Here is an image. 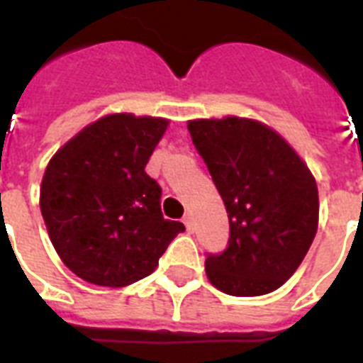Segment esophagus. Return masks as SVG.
I'll return each mask as SVG.
<instances>
[{"mask_svg": "<svg viewBox=\"0 0 363 363\" xmlns=\"http://www.w3.org/2000/svg\"><path fill=\"white\" fill-rule=\"evenodd\" d=\"M182 222H184V226H186L188 232L192 233L194 232V218H192V215L184 216V220H182Z\"/></svg>", "mask_w": 363, "mask_h": 363, "instance_id": "esophagus-1", "label": "esophagus"}]
</instances>
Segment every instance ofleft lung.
Wrapping results in <instances>:
<instances>
[{
	"label": "left lung",
	"mask_w": 363,
	"mask_h": 363,
	"mask_svg": "<svg viewBox=\"0 0 363 363\" xmlns=\"http://www.w3.org/2000/svg\"><path fill=\"white\" fill-rule=\"evenodd\" d=\"M194 147L226 205L230 241L207 254L220 292L264 296L294 275L318 228V188L307 164L269 125L250 118L188 122Z\"/></svg>",
	"instance_id": "1"
}]
</instances>
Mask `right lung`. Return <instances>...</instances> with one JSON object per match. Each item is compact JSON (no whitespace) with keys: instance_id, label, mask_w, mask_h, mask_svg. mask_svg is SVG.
Returning a JSON list of instances; mask_svg holds the SVG:
<instances>
[{"instance_id":"1","label":"right lung","mask_w":363,"mask_h":363,"mask_svg":"<svg viewBox=\"0 0 363 363\" xmlns=\"http://www.w3.org/2000/svg\"><path fill=\"white\" fill-rule=\"evenodd\" d=\"M169 121L115 113L82 128L48 162L41 215L56 252L77 277L121 288L158 267L184 224L165 220L162 188L145 165Z\"/></svg>"}]
</instances>
